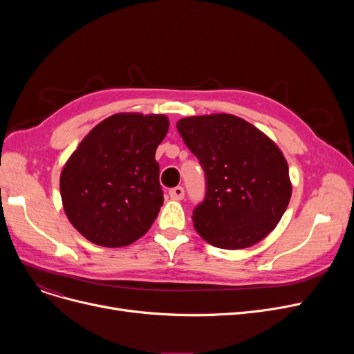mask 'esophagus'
<instances>
[{
  "mask_svg": "<svg viewBox=\"0 0 354 354\" xmlns=\"http://www.w3.org/2000/svg\"><path fill=\"white\" fill-rule=\"evenodd\" d=\"M169 196H171L172 199H175V201H180V199H183V196H185V191H183L182 187L172 188V189L169 191Z\"/></svg>",
  "mask_w": 354,
  "mask_h": 354,
  "instance_id": "34e87169",
  "label": "esophagus"
}]
</instances>
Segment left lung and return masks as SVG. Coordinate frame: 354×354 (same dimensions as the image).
Wrapping results in <instances>:
<instances>
[{
	"mask_svg": "<svg viewBox=\"0 0 354 354\" xmlns=\"http://www.w3.org/2000/svg\"><path fill=\"white\" fill-rule=\"evenodd\" d=\"M176 127L205 174V196L192 212L198 234L224 250L259 243L280 222L291 198L280 149L232 115L185 118Z\"/></svg>",
	"mask_w": 354,
	"mask_h": 354,
	"instance_id": "obj_1",
	"label": "left lung"
}]
</instances>
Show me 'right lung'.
I'll use <instances>...</instances> for the list:
<instances>
[{
  "mask_svg": "<svg viewBox=\"0 0 354 354\" xmlns=\"http://www.w3.org/2000/svg\"><path fill=\"white\" fill-rule=\"evenodd\" d=\"M167 129L163 115H113L91 130L64 165V212L93 244L124 247L152 227L163 202L155 152Z\"/></svg>",
  "mask_w": 354,
  "mask_h": 354,
  "instance_id": "obj_1",
  "label": "right lung"
}]
</instances>
